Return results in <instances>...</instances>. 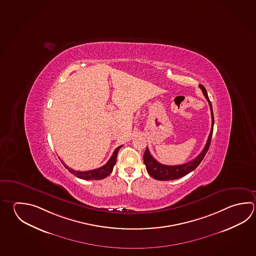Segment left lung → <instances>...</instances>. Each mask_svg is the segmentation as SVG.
<instances>
[{
  "label": "left lung",
  "instance_id": "8db88e82",
  "mask_svg": "<svg viewBox=\"0 0 256 256\" xmlns=\"http://www.w3.org/2000/svg\"><path fill=\"white\" fill-rule=\"evenodd\" d=\"M199 87L202 90L204 96H206V98L208 100L209 106H210V110H211V115H212V128H211L209 136H208L206 144L204 146L202 152L198 154L194 160H191L186 164H178V166H166V164H161L160 162H158L151 156L150 150L146 148L145 153H144V156H143L144 164H146V168L148 173L153 178L156 179V180H162V181H168V180L180 178L189 174L190 172H192L193 170L196 168L199 164L201 163L202 158H204L206 154L208 153V148L210 146V143H211V140H212V130H214V114H212V104L209 100L206 88L204 87L202 84H200Z\"/></svg>",
  "mask_w": 256,
  "mask_h": 256
}]
</instances>
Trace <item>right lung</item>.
I'll return each mask as SVG.
<instances>
[{
    "instance_id": "1",
    "label": "right lung",
    "mask_w": 256,
    "mask_h": 256,
    "mask_svg": "<svg viewBox=\"0 0 256 256\" xmlns=\"http://www.w3.org/2000/svg\"><path fill=\"white\" fill-rule=\"evenodd\" d=\"M122 146H120L118 148H116L115 151L113 152V154L111 156L110 160L106 162V164H104L102 168H100L93 169V170H88V171H75L73 169H70L66 164L62 163L63 166L72 173V174L76 176L77 178L80 179H85V180H100V179L105 178L108 174H110L113 170L114 166L116 164V156H118V152L120 148Z\"/></svg>"
}]
</instances>
